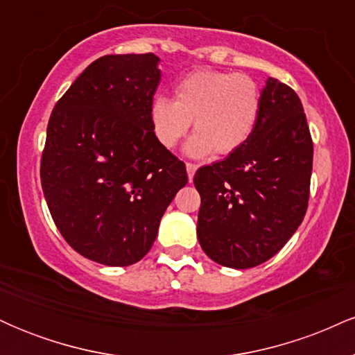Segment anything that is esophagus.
I'll return each instance as SVG.
<instances>
[{"label": "esophagus", "mask_w": 355, "mask_h": 355, "mask_svg": "<svg viewBox=\"0 0 355 355\" xmlns=\"http://www.w3.org/2000/svg\"><path fill=\"white\" fill-rule=\"evenodd\" d=\"M197 172V165L195 164H187V173H189V180H193V175Z\"/></svg>", "instance_id": "1"}]
</instances>
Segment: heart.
<instances>
[{
    "mask_svg": "<svg viewBox=\"0 0 355 355\" xmlns=\"http://www.w3.org/2000/svg\"><path fill=\"white\" fill-rule=\"evenodd\" d=\"M260 88L240 73L198 70L175 87V100L155 96L150 126L157 141L173 148L193 121L197 133L185 145L189 157L229 155L250 138L260 113Z\"/></svg>",
    "mask_w": 355,
    "mask_h": 355,
    "instance_id": "heart-1",
    "label": "heart"
}]
</instances>
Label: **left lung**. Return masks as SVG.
Instances as JSON below:
<instances>
[{"instance_id": "obj_1", "label": "left lung", "mask_w": 355, "mask_h": 355, "mask_svg": "<svg viewBox=\"0 0 355 355\" xmlns=\"http://www.w3.org/2000/svg\"><path fill=\"white\" fill-rule=\"evenodd\" d=\"M260 96L250 138L193 177L202 197L198 242L214 262L230 268L267 262L307 210L313 145L302 103L277 78H267Z\"/></svg>"}]
</instances>
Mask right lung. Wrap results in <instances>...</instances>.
Returning <instances> with one entry per match:
<instances>
[{
	"label": "right lung",
	"instance_id": "right-lung-1",
	"mask_svg": "<svg viewBox=\"0 0 355 355\" xmlns=\"http://www.w3.org/2000/svg\"><path fill=\"white\" fill-rule=\"evenodd\" d=\"M160 58L101 56L53 108L42 157L44 200L64 240L93 262L137 263L187 185L185 164L155 138L148 108Z\"/></svg>",
	"mask_w": 355,
	"mask_h": 355
}]
</instances>
